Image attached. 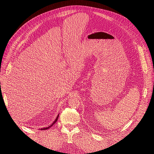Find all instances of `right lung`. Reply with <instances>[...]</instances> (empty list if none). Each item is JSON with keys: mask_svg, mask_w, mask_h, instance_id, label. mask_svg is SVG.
<instances>
[{"mask_svg": "<svg viewBox=\"0 0 154 154\" xmlns=\"http://www.w3.org/2000/svg\"><path fill=\"white\" fill-rule=\"evenodd\" d=\"M58 116H59V114L58 115V116H57V118H56V119H55V120L54 121V122L53 123V124H52V125H50V126H49V127H46V128H41V130H47V129H48L49 128H50V127H51V126H53V125H54V123H55L56 122H57V120H58Z\"/></svg>", "mask_w": 154, "mask_h": 154, "instance_id": "1", "label": "right lung"}]
</instances>
